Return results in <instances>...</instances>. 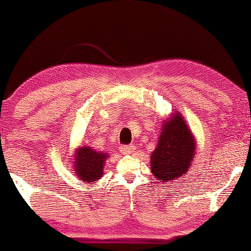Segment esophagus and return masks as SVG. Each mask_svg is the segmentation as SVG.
I'll return each instance as SVG.
<instances>
[{
	"label": "esophagus",
	"mask_w": 251,
	"mask_h": 251,
	"mask_svg": "<svg viewBox=\"0 0 251 251\" xmlns=\"http://www.w3.org/2000/svg\"><path fill=\"white\" fill-rule=\"evenodd\" d=\"M120 151L123 154H129L134 151V145H121Z\"/></svg>",
	"instance_id": "obj_1"
}]
</instances>
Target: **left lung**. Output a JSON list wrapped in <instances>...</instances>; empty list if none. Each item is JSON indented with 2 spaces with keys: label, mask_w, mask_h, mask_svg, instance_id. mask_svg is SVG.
<instances>
[{
  "label": "left lung",
  "mask_w": 251,
  "mask_h": 251,
  "mask_svg": "<svg viewBox=\"0 0 251 251\" xmlns=\"http://www.w3.org/2000/svg\"><path fill=\"white\" fill-rule=\"evenodd\" d=\"M197 143L192 131L179 113L172 114L162 125L156 149L151 154V172L160 182L184 177L194 159Z\"/></svg>",
  "instance_id": "8db88e82"
}]
</instances>
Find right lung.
I'll list each match as a JSON object with an SVG mask.
<instances>
[{
	"label": "right lung",
	"mask_w": 251,
	"mask_h": 251,
	"mask_svg": "<svg viewBox=\"0 0 251 251\" xmlns=\"http://www.w3.org/2000/svg\"><path fill=\"white\" fill-rule=\"evenodd\" d=\"M108 154L92 149L89 147H80L74 154V170L82 181L94 184L103 176V165Z\"/></svg>",
	"instance_id": "1"
}]
</instances>
